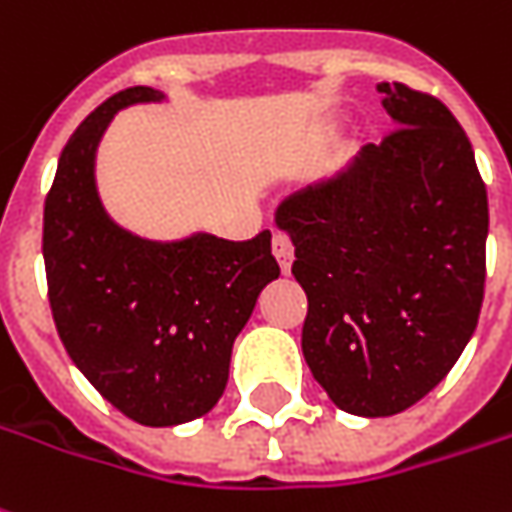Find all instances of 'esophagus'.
<instances>
[{
  "label": "esophagus",
  "mask_w": 512,
  "mask_h": 512,
  "mask_svg": "<svg viewBox=\"0 0 512 512\" xmlns=\"http://www.w3.org/2000/svg\"><path fill=\"white\" fill-rule=\"evenodd\" d=\"M271 252H274L277 263H280V271L288 274V271H291V263H294V243H291V238H288L285 232H274V238H271Z\"/></svg>",
  "instance_id": "1"
}]
</instances>
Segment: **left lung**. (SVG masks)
<instances>
[{
    "label": "left lung",
    "instance_id": "obj_1",
    "mask_svg": "<svg viewBox=\"0 0 512 512\" xmlns=\"http://www.w3.org/2000/svg\"><path fill=\"white\" fill-rule=\"evenodd\" d=\"M395 128L277 224L308 297L302 353L350 415L415 406L457 364L485 297L488 190L471 139L429 92L378 83Z\"/></svg>",
    "mask_w": 512,
    "mask_h": 512
}]
</instances>
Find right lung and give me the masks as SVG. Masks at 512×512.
<instances>
[{
    "instance_id": "add662e5",
    "label": "right lung",
    "mask_w": 512,
    "mask_h": 512,
    "mask_svg": "<svg viewBox=\"0 0 512 512\" xmlns=\"http://www.w3.org/2000/svg\"><path fill=\"white\" fill-rule=\"evenodd\" d=\"M159 97L151 86H131L75 128L44 201L41 241L66 353L142 426L210 412L227 387L235 336L257 294L280 277L269 229L241 243L215 235L154 243L109 221L95 190L97 142L117 109Z\"/></svg>"
}]
</instances>
